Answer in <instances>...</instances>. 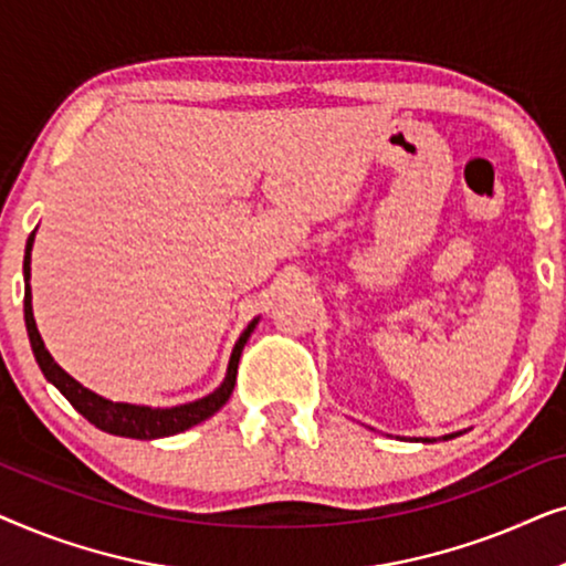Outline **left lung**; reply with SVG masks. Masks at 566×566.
<instances>
[{
    "label": "left lung",
    "mask_w": 566,
    "mask_h": 566,
    "mask_svg": "<svg viewBox=\"0 0 566 566\" xmlns=\"http://www.w3.org/2000/svg\"><path fill=\"white\" fill-rule=\"evenodd\" d=\"M448 438H453V436H448ZM448 438H446V440H448Z\"/></svg>",
    "instance_id": "8db88e82"
}]
</instances>
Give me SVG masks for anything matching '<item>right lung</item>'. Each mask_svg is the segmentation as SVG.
Returning a JSON list of instances; mask_svg holds the SVG:
<instances>
[{"instance_id":"add662e5","label":"right lung","mask_w":566,"mask_h":566,"mask_svg":"<svg viewBox=\"0 0 566 566\" xmlns=\"http://www.w3.org/2000/svg\"><path fill=\"white\" fill-rule=\"evenodd\" d=\"M33 237L35 231L28 239L25 247V262H22V273H25V281L30 277V250H33ZM254 319L250 327L242 332L239 343L234 345V353H231L229 360V370L223 384L208 397L190 401V405H180V407H169V409H151V407H136V405H123V401H107L103 397H97L95 391L84 389L80 381H74L72 376L66 374L64 368H59V363H53V358L45 350L41 335H38L35 319H33V306H30V285H25V327H28V337L30 345H33L35 360L41 366L43 376L56 386V389L64 394L76 412L95 424V428L113 432V436H123V438H138V440H151V438H167L175 436V432H182L192 428V424L208 420V417L219 412V409L227 405L231 391H234L237 384V368H239V355L244 350V343L250 339Z\"/></svg>"}]
</instances>
